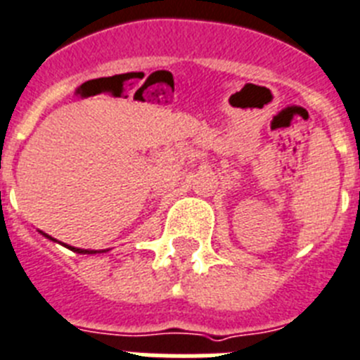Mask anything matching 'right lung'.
<instances>
[{"instance_id": "obj_1", "label": "right lung", "mask_w": 360, "mask_h": 360, "mask_svg": "<svg viewBox=\"0 0 360 360\" xmlns=\"http://www.w3.org/2000/svg\"><path fill=\"white\" fill-rule=\"evenodd\" d=\"M50 237V236H49ZM50 239H52V237H50ZM70 250H74V252H77V254H96V252H92V250H83V248H72L70 246Z\"/></svg>"}]
</instances>
